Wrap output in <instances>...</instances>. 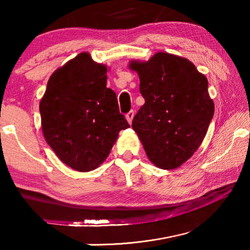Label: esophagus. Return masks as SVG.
Returning <instances> with one entry per match:
<instances>
[{
	"instance_id": "34e87169",
	"label": "esophagus",
	"mask_w": 250,
	"mask_h": 250,
	"mask_svg": "<svg viewBox=\"0 0 250 250\" xmlns=\"http://www.w3.org/2000/svg\"><path fill=\"white\" fill-rule=\"evenodd\" d=\"M133 117H134V111H133V110H131V111H129L125 115V118H126V120H128L129 124H131V122H132Z\"/></svg>"
}]
</instances>
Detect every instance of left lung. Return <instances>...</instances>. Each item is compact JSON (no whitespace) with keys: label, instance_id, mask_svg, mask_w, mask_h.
<instances>
[{"label":"left lung","instance_id":"obj_1","mask_svg":"<svg viewBox=\"0 0 250 250\" xmlns=\"http://www.w3.org/2000/svg\"><path fill=\"white\" fill-rule=\"evenodd\" d=\"M146 103L132 121L147 158L160 168L181 167L200 147L214 116L208 82L188 59L156 53L130 62Z\"/></svg>","mask_w":250,"mask_h":250}]
</instances>
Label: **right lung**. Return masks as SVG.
I'll return each instance as SVG.
<instances>
[{
	"instance_id": "add662e5",
	"label": "right lung",
	"mask_w": 250,
	"mask_h": 250,
	"mask_svg": "<svg viewBox=\"0 0 250 250\" xmlns=\"http://www.w3.org/2000/svg\"><path fill=\"white\" fill-rule=\"evenodd\" d=\"M40 112L46 142L59 160L79 172L98 167L120 131L130 128L116 92L107 88V66L88 53L50 76Z\"/></svg>"
}]
</instances>
